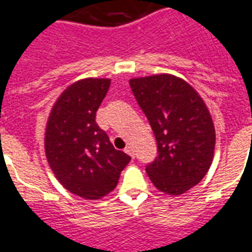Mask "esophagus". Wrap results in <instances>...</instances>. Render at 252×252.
<instances>
[{
    "mask_svg": "<svg viewBox=\"0 0 252 252\" xmlns=\"http://www.w3.org/2000/svg\"><path fill=\"white\" fill-rule=\"evenodd\" d=\"M125 152H126L129 156L134 158V151H133V148H131V146H126V148H125Z\"/></svg>",
    "mask_w": 252,
    "mask_h": 252,
    "instance_id": "esophagus-1",
    "label": "esophagus"
}]
</instances>
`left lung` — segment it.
Returning <instances> with one entry per match:
<instances>
[{"mask_svg": "<svg viewBox=\"0 0 252 252\" xmlns=\"http://www.w3.org/2000/svg\"><path fill=\"white\" fill-rule=\"evenodd\" d=\"M129 83L158 141V156L146 165L152 183L169 195L186 192L213 161L216 131L208 107L190 84L172 74Z\"/></svg>", "mask_w": 252, "mask_h": 252, "instance_id": "obj_1", "label": "left lung"}]
</instances>
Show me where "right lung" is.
<instances>
[{
    "mask_svg": "<svg viewBox=\"0 0 252 252\" xmlns=\"http://www.w3.org/2000/svg\"><path fill=\"white\" fill-rule=\"evenodd\" d=\"M110 84V78L72 84L55 101L46 126V158L55 178L67 191L85 199L111 192L131 160L112 146L94 121Z\"/></svg>",
    "mask_w": 252,
    "mask_h": 252,
    "instance_id": "add662e5",
    "label": "right lung"
}]
</instances>
